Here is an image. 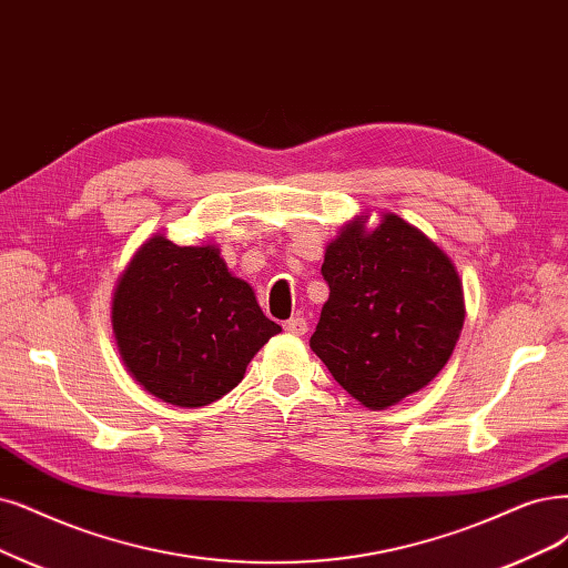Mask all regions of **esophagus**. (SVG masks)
I'll use <instances>...</instances> for the list:
<instances>
[{
    "label": "esophagus",
    "instance_id": "esophagus-1",
    "mask_svg": "<svg viewBox=\"0 0 568 568\" xmlns=\"http://www.w3.org/2000/svg\"><path fill=\"white\" fill-rule=\"evenodd\" d=\"M283 327H285V332L297 334V337H302V334H306V329H308V323H306L304 316H295V318H290Z\"/></svg>",
    "mask_w": 568,
    "mask_h": 568
}]
</instances>
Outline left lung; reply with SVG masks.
Wrapping results in <instances>:
<instances>
[{
	"label": "left lung",
	"instance_id": "1",
	"mask_svg": "<svg viewBox=\"0 0 568 568\" xmlns=\"http://www.w3.org/2000/svg\"><path fill=\"white\" fill-rule=\"evenodd\" d=\"M329 300L311 348L369 409L428 386L464 327V287L449 257L403 217L374 231L355 220L327 245Z\"/></svg>",
	"mask_w": 568,
	"mask_h": 568
}]
</instances>
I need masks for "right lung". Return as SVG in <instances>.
<instances>
[{
	"label": "right lung",
	"instance_id": "right-lung-1",
	"mask_svg": "<svg viewBox=\"0 0 568 568\" xmlns=\"http://www.w3.org/2000/svg\"><path fill=\"white\" fill-rule=\"evenodd\" d=\"M112 325L135 382L178 407L220 400L281 332L215 245H175L165 236L146 241L125 268Z\"/></svg>",
	"mask_w": 568,
	"mask_h": 568
}]
</instances>
